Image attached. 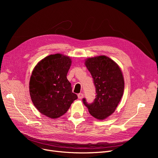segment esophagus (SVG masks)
Listing matches in <instances>:
<instances>
[{"label": "esophagus", "instance_id": "1", "mask_svg": "<svg viewBox=\"0 0 158 158\" xmlns=\"http://www.w3.org/2000/svg\"><path fill=\"white\" fill-rule=\"evenodd\" d=\"M83 97H84V95H83V94H82V93H80V94H78V98L79 99H82V98H83Z\"/></svg>", "mask_w": 158, "mask_h": 158}]
</instances>
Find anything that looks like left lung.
Wrapping results in <instances>:
<instances>
[{
  "instance_id": "1",
  "label": "left lung",
  "mask_w": 158,
  "mask_h": 158,
  "mask_svg": "<svg viewBox=\"0 0 158 158\" xmlns=\"http://www.w3.org/2000/svg\"><path fill=\"white\" fill-rule=\"evenodd\" d=\"M85 64L92 74L96 95L92 103H88L85 98L82 102L94 117L103 120L115 111L123 96L125 82L122 72L117 64L106 56L89 58Z\"/></svg>"
}]
</instances>
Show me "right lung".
Here are the masks:
<instances>
[{
	"label": "right lung",
	"mask_w": 158,
	"mask_h": 158,
	"mask_svg": "<svg viewBox=\"0 0 158 158\" xmlns=\"http://www.w3.org/2000/svg\"><path fill=\"white\" fill-rule=\"evenodd\" d=\"M70 65L69 57L51 55L38 63L32 72L30 81L31 101L38 111L49 118L63 115L78 98L66 78Z\"/></svg>",
	"instance_id": "add662e5"
}]
</instances>
